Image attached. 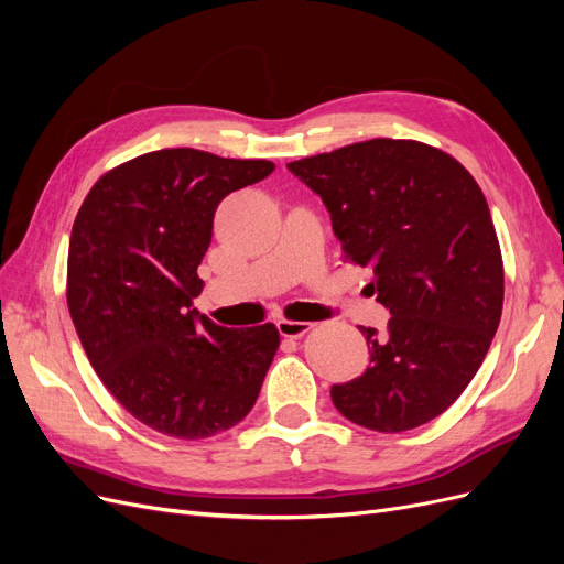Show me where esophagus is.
<instances>
[{
  "label": "esophagus",
  "instance_id": "obj_1",
  "mask_svg": "<svg viewBox=\"0 0 564 564\" xmlns=\"http://www.w3.org/2000/svg\"><path fill=\"white\" fill-rule=\"evenodd\" d=\"M313 327L311 322H296V319H278V332L282 334V336H292V338H296V336H303L305 332H308Z\"/></svg>",
  "mask_w": 564,
  "mask_h": 564
}]
</instances>
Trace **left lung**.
Listing matches in <instances>:
<instances>
[{
	"label": "left lung",
	"instance_id": "obj_1",
	"mask_svg": "<svg viewBox=\"0 0 564 564\" xmlns=\"http://www.w3.org/2000/svg\"><path fill=\"white\" fill-rule=\"evenodd\" d=\"M332 216L348 259L373 270L392 315L360 327L369 367L332 386L348 421L402 433L440 416L480 369L503 308V263L480 185L447 152L373 139L286 164Z\"/></svg>",
	"mask_w": 564,
	"mask_h": 564
}]
</instances>
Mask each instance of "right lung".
<instances>
[{
	"mask_svg": "<svg viewBox=\"0 0 564 564\" xmlns=\"http://www.w3.org/2000/svg\"><path fill=\"white\" fill-rule=\"evenodd\" d=\"M275 172L193 148L100 178L75 218L67 308L91 367L131 416L178 440L240 423L280 346L275 324L228 329L193 308L220 199Z\"/></svg>",
	"mask_w": 564,
	"mask_h": 564,
	"instance_id": "add662e5",
	"label": "right lung"
}]
</instances>
